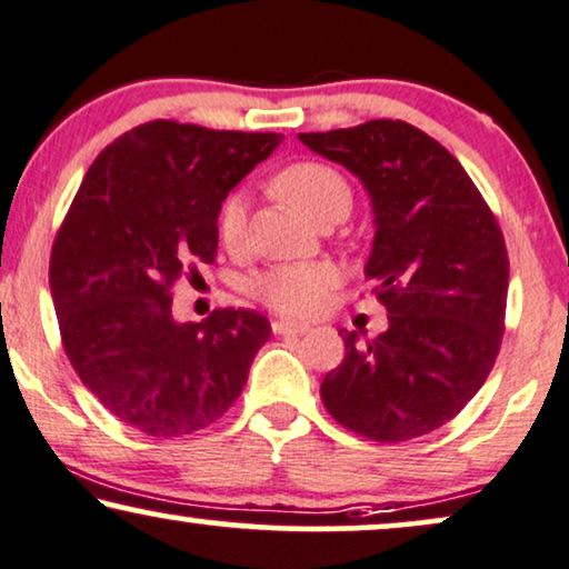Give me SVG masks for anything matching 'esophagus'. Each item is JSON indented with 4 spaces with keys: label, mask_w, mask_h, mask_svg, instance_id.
Wrapping results in <instances>:
<instances>
[{
    "label": "esophagus",
    "mask_w": 569,
    "mask_h": 569,
    "mask_svg": "<svg viewBox=\"0 0 569 569\" xmlns=\"http://www.w3.org/2000/svg\"><path fill=\"white\" fill-rule=\"evenodd\" d=\"M272 332H276V336H305V332H309V325L291 320H272Z\"/></svg>",
    "instance_id": "1"
}]
</instances>
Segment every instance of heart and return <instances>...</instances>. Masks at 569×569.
I'll return each mask as SVG.
<instances>
[{
    "instance_id": "obj_1",
    "label": "heart",
    "mask_w": 569,
    "mask_h": 569,
    "mask_svg": "<svg viewBox=\"0 0 569 569\" xmlns=\"http://www.w3.org/2000/svg\"><path fill=\"white\" fill-rule=\"evenodd\" d=\"M280 200L309 221L328 213H348L351 187L343 173L322 161H299L286 166L272 179ZM218 239L229 252H241L247 244V197L233 192L218 210ZM338 270L330 262H289L257 272L252 297L283 317H315L328 305L338 286Z\"/></svg>"
}]
</instances>
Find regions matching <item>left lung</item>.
Instances as JSON below:
<instances>
[{
	"label": "left lung",
	"instance_id": "obj_1",
	"mask_svg": "<svg viewBox=\"0 0 569 569\" xmlns=\"http://www.w3.org/2000/svg\"><path fill=\"white\" fill-rule=\"evenodd\" d=\"M301 142L363 181L375 208L367 262L390 328L346 359L320 396L340 427L375 442L429 435L463 411L495 367L510 260L502 229L458 158L419 127L372 119Z\"/></svg>",
	"mask_w": 569,
	"mask_h": 569
}]
</instances>
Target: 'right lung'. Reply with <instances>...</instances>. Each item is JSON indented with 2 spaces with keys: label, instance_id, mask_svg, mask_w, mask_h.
Returning a JSON list of instances; mask_svg holds the SVG:
<instances>
[{
  "label": "right lung",
  "instance_id": "1",
  "mask_svg": "<svg viewBox=\"0 0 569 569\" xmlns=\"http://www.w3.org/2000/svg\"><path fill=\"white\" fill-rule=\"evenodd\" d=\"M280 140L156 119L106 146L82 179L51 247V299L72 369L127 427L192 435L244 390L268 317L216 309L181 325L171 289L216 262L221 202Z\"/></svg>",
  "mask_w": 569,
  "mask_h": 569
}]
</instances>
